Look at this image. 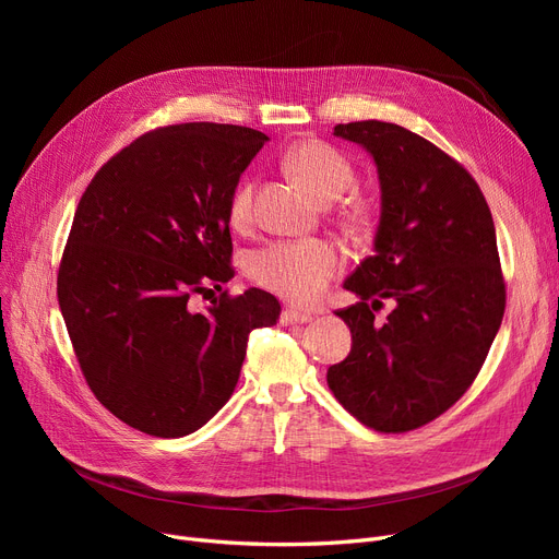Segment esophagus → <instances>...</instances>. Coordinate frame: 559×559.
I'll use <instances>...</instances> for the list:
<instances>
[{
    "label": "esophagus",
    "mask_w": 559,
    "mask_h": 559,
    "mask_svg": "<svg viewBox=\"0 0 559 559\" xmlns=\"http://www.w3.org/2000/svg\"><path fill=\"white\" fill-rule=\"evenodd\" d=\"M314 319V312H301V310H283L281 314V324L283 326H292V324H308V321Z\"/></svg>",
    "instance_id": "1"
}]
</instances>
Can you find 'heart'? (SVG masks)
I'll list each match as a JSON object with an SVG mask.
<instances>
[{"label":"heart","mask_w":559,"mask_h":559,"mask_svg":"<svg viewBox=\"0 0 559 559\" xmlns=\"http://www.w3.org/2000/svg\"><path fill=\"white\" fill-rule=\"evenodd\" d=\"M289 174L321 203H331L354 186V167L324 142L297 144L285 158ZM253 186L242 183L230 201V222L242 226L251 217ZM342 267L335 247L321 240L276 242L251 258L253 278L283 299L314 304Z\"/></svg>","instance_id":"heart-1"}]
</instances>
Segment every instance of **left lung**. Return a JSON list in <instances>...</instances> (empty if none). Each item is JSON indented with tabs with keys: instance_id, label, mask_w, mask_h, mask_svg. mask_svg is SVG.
<instances>
[{
	"instance_id": "1",
	"label": "left lung",
	"mask_w": 559,
	"mask_h": 559,
	"mask_svg": "<svg viewBox=\"0 0 559 559\" xmlns=\"http://www.w3.org/2000/svg\"><path fill=\"white\" fill-rule=\"evenodd\" d=\"M373 158L380 222L373 255L344 281L360 304L337 310L350 354L329 367L335 399L365 426L405 432L439 417L478 376L501 329L506 283L489 205L460 163L392 122L337 124ZM372 306L395 301L386 324Z\"/></svg>"
}]
</instances>
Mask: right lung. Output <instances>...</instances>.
<instances>
[{
    "label": "right lung",
    "instance_id": "1",
    "mask_svg": "<svg viewBox=\"0 0 559 559\" xmlns=\"http://www.w3.org/2000/svg\"><path fill=\"white\" fill-rule=\"evenodd\" d=\"M267 140L213 122L144 133L79 201L58 306L87 385L131 428L199 430L238 385L249 333L276 324L281 304L255 287L190 306L233 276L230 201Z\"/></svg>",
    "mask_w": 559,
    "mask_h": 559
}]
</instances>
